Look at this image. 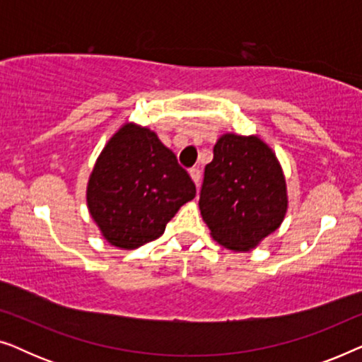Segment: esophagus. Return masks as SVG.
Instances as JSON below:
<instances>
[{
  "mask_svg": "<svg viewBox=\"0 0 362 362\" xmlns=\"http://www.w3.org/2000/svg\"><path fill=\"white\" fill-rule=\"evenodd\" d=\"M189 175H191V180L196 182V186H199V181H201V170H199V168H191Z\"/></svg>",
  "mask_w": 362,
  "mask_h": 362,
  "instance_id": "esophagus-1",
  "label": "esophagus"
}]
</instances>
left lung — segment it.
Masks as SVG:
<instances>
[{
  "label": "left lung",
  "instance_id": "1",
  "mask_svg": "<svg viewBox=\"0 0 362 362\" xmlns=\"http://www.w3.org/2000/svg\"><path fill=\"white\" fill-rule=\"evenodd\" d=\"M286 202L284 173L260 138L227 133L217 140L199 192L214 240L232 250L254 249L279 229Z\"/></svg>",
  "mask_w": 362,
  "mask_h": 362
}]
</instances>
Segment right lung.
Segmentation results:
<instances>
[{
	"instance_id": "add662e5",
	"label": "right lung",
	"mask_w": 362,
	"mask_h": 362,
	"mask_svg": "<svg viewBox=\"0 0 362 362\" xmlns=\"http://www.w3.org/2000/svg\"><path fill=\"white\" fill-rule=\"evenodd\" d=\"M196 186L156 133L123 125L98 156L87 187L88 211L112 245L136 249L165 232Z\"/></svg>"
}]
</instances>
